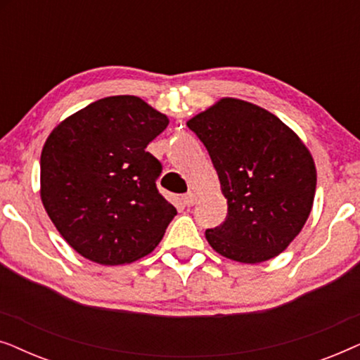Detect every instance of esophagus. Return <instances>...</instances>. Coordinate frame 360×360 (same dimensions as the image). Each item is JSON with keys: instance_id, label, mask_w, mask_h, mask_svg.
<instances>
[{"instance_id": "esophagus-1", "label": "esophagus", "mask_w": 360, "mask_h": 360, "mask_svg": "<svg viewBox=\"0 0 360 360\" xmlns=\"http://www.w3.org/2000/svg\"><path fill=\"white\" fill-rule=\"evenodd\" d=\"M181 201H184L185 206H193L196 203V196H195V193L188 191V193L181 195Z\"/></svg>"}]
</instances>
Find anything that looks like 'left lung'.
<instances>
[{"label": "left lung", "instance_id": "1", "mask_svg": "<svg viewBox=\"0 0 360 360\" xmlns=\"http://www.w3.org/2000/svg\"><path fill=\"white\" fill-rule=\"evenodd\" d=\"M208 150L228 216L206 229L216 252L259 264L288 248L307 223L316 167L302 139L252 103L223 98L186 122Z\"/></svg>", "mask_w": 360, "mask_h": 360}]
</instances>
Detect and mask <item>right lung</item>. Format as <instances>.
Returning <instances> with one entry per match:
<instances>
[{
	"instance_id": "obj_1",
	"label": "right lung",
	"mask_w": 360,
	"mask_h": 360,
	"mask_svg": "<svg viewBox=\"0 0 360 360\" xmlns=\"http://www.w3.org/2000/svg\"><path fill=\"white\" fill-rule=\"evenodd\" d=\"M169 117L131 95L68 116L41 154V198L62 238L103 265L144 257L176 210L157 190L162 164L146 150Z\"/></svg>"
}]
</instances>
